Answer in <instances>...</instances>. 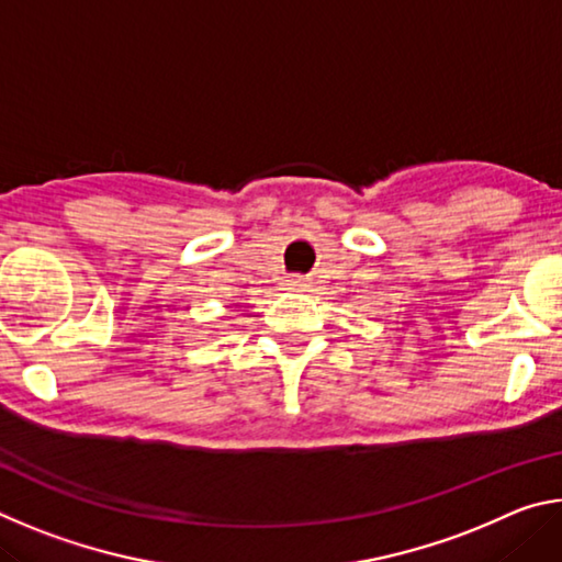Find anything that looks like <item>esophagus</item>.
Returning <instances> with one entry per match:
<instances>
[{"instance_id":"esophagus-1","label":"esophagus","mask_w":562,"mask_h":562,"mask_svg":"<svg viewBox=\"0 0 562 562\" xmlns=\"http://www.w3.org/2000/svg\"><path fill=\"white\" fill-rule=\"evenodd\" d=\"M284 288H288V290H307L310 288V282L307 280H304V278H300V274H290V278L288 280H284Z\"/></svg>"}]
</instances>
